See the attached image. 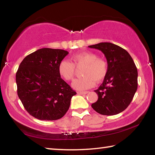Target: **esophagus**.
Wrapping results in <instances>:
<instances>
[{
	"label": "esophagus",
	"mask_w": 155,
	"mask_h": 155,
	"mask_svg": "<svg viewBox=\"0 0 155 155\" xmlns=\"http://www.w3.org/2000/svg\"><path fill=\"white\" fill-rule=\"evenodd\" d=\"M87 93H88V91H79L77 92V94H81V95H82V94H87Z\"/></svg>",
	"instance_id": "1"
}]
</instances>
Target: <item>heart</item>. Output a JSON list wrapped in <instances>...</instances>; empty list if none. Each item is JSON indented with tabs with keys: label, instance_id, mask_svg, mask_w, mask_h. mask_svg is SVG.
Listing matches in <instances>:
<instances>
[{
	"label": "heart",
	"instance_id": "heart-1",
	"mask_svg": "<svg viewBox=\"0 0 155 155\" xmlns=\"http://www.w3.org/2000/svg\"><path fill=\"white\" fill-rule=\"evenodd\" d=\"M72 62L62 60L58 65L59 74L66 81H71L75 74V66H82L81 75L83 77L73 81V88L85 90L93 87L95 82L100 83L105 78L107 73V64L103 59L97 57L91 52H83L74 54Z\"/></svg>",
	"mask_w": 155,
	"mask_h": 155
}]
</instances>
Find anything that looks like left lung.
Masks as SVG:
<instances>
[{
	"label": "left lung",
	"instance_id": "1",
	"mask_svg": "<svg viewBox=\"0 0 155 155\" xmlns=\"http://www.w3.org/2000/svg\"><path fill=\"white\" fill-rule=\"evenodd\" d=\"M101 51L107 61V73L103 83L94 91L98 98L91 107L98 114L114 115L129 105L137 89V69L129 53L110 42L89 46Z\"/></svg>",
	"mask_w": 155,
	"mask_h": 155
}]
</instances>
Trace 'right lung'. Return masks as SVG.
<instances>
[{"instance_id": "obj_1", "label": "right lung", "mask_w": 155, "mask_h": 155, "mask_svg": "<svg viewBox=\"0 0 155 155\" xmlns=\"http://www.w3.org/2000/svg\"><path fill=\"white\" fill-rule=\"evenodd\" d=\"M68 52L44 48L22 60L15 75L18 97L31 115L56 120L66 114L76 91L61 78L58 65Z\"/></svg>"}]
</instances>
